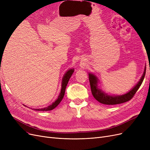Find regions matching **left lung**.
Wrapping results in <instances>:
<instances>
[{
	"label": "left lung",
	"mask_w": 150,
	"mask_h": 150,
	"mask_svg": "<svg viewBox=\"0 0 150 150\" xmlns=\"http://www.w3.org/2000/svg\"><path fill=\"white\" fill-rule=\"evenodd\" d=\"M145 73L146 67L144 68V73L140 81L138 82V83L134 86L130 91L127 92L126 94L123 95H110L107 94V93H105L101 89H100L99 86H98L99 81L97 76L94 74L89 73V79L90 82L92 94L98 102H99L100 103L103 104L115 105L126 102L132 99L137 92V91H138V89L140 88V87L142 85L143 79L144 78Z\"/></svg>",
	"instance_id": "left-lung-1"
}]
</instances>
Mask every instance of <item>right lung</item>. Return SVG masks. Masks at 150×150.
I'll return each mask as SVG.
<instances>
[{
	"label": "right lung",
	"instance_id": "obj_1",
	"mask_svg": "<svg viewBox=\"0 0 150 150\" xmlns=\"http://www.w3.org/2000/svg\"><path fill=\"white\" fill-rule=\"evenodd\" d=\"M74 69H68L66 71V73L64 74V75L63 77V79H62L61 81V91L59 94L56 99L54 102H53L52 104L50 105L49 106L45 107V108H34V110H38V111H48V110H51L54 109L55 107H57L62 99H63L64 96V93H65V90H66V87L67 86V84L68 83V81L69 79L71 78V77L74 73Z\"/></svg>",
	"mask_w": 150,
	"mask_h": 150
}]
</instances>
